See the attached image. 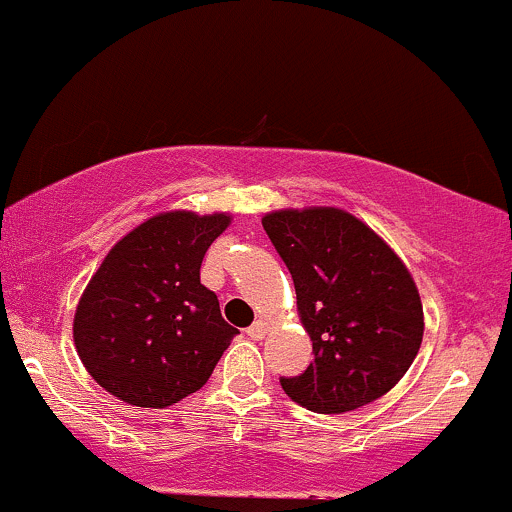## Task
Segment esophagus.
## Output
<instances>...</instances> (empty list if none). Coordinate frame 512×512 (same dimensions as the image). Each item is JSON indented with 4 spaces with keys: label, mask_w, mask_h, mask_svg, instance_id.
I'll list each match as a JSON object with an SVG mask.
<instances>
[{
    "label": "esophagus",
    "mask_w": 512,
    "mask_h": 512,
    "mask_svg": "<svg viewBox=\"0 0 512 512\" xmlns=\"http://www.w3.org/2000/svg\"><path fill=\"white\" fill-rule=\"evenodd\" d=\"M265 333H267V323H265V320H255V323H252L250 328H247V335H250L252 340H262V338H265Z\"/></svg>",
    "instance_id": "1"
}]
</instances>
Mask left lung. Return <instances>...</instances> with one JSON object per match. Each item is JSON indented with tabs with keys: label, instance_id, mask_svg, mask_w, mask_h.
Here are the masks:
<instances>
[{
	"label": "left lung",
	"instance_id": "obj_1",
	"mask_svg": "<svg viewBox=\"0 0 512 512\" xmlns=\"http://www.w3.org/2000/svg\"><path fill=\"white\" fill-rule=\"evenodd\" d=\"M289 267L313 362L282 376L291 401L345 413L391 391L423 342V303L401 257L367 223L333 206L272 211L262 218Z\"/></svg>",
	"mask_w": 512,
	"mask_h": 512
}]
</instances>
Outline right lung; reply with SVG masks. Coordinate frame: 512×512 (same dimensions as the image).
I'll use <instances>...</instances> for the list:
<instances>
[{
	"label": "right lung",
	"instance_id": "add662e5",
	"mask_svg": "<svg viewBox=\"0 0 512 512\" xmlns=\"http://www.w3.org/2000/svg\"><path fill=\"white\" fill-rule=\"evenodd\" d=\"M228 213H157L109 250L72 323L77 355L101 389L140 408H167L209 381L238 335L201 260Z\"/></svg>",
	"mask_w": 512,
	"mask_h": 512
}]
</instances>
